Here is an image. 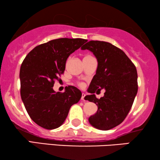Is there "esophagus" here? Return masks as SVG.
Instances as JSON below:
<instances>
[{
    "label": "esophagus",
    "instance_id": "34e87169",
    "mask_svg": "<svg viewBox=\"0 0 160 160\" xmlns=\"http://www.w3.org/2000/svg\"><path fill=\"white\" fill-rule=\"evenodd\" d=\"M85 96H86V94L82 93V98H81V100H83V101H86V100H85Z\"/></svg>",
    "mask_w": 160,
    "mask_h": 160
}]
</instances>
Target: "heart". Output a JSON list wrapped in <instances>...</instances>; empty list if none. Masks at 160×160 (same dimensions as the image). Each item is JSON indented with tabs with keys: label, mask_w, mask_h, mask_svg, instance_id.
Segmentation results:
<instances>
[{
	"label": "heart",
	"mask_w": 160,
	"mask_h": 160,
	"mask_svg": "<svg viewBox=\"0 0 160 160\" xmlns=\"http://www.w3.org/2000/svg\"><path fill=\"white\" fill-rule=\"evenodd\" d=\"M79 85H80L81 87H83V86H84V85H83V84H79Z\"/></svg>",
	"instance_id": "heart-1"
}]
</instances>
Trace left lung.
<instances>
[{"mask_svg": "<svg viewBox=\"0 0 160 160\" xmlns=\"http://www.w3.org/2000/svg\"><path fill=\"white\" fill-rule=\"evenodd\" d=\"M98 60L96 74L92 80L85 100L98 106V111L89 118L94 128L111 130L125 119L138 92V74L135 65L126 54L110 43L90 41L83 46ZM105 88L103 97L98 99L93 94Z\"/></svg>", "mask_w": 160, "mask_h": 160, "instance_id": "left-lung-1", "label": "left lung"}]
</instances>
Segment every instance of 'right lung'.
Listing matches in <instances>:
<instances>
[{"mask_svg":"<svg viewBox=\"0 0 160 160\" xmlns=\"http://www.w3.org/2000/svg\"><path fill=\"white\" fill-rule=\"evenodd\" d=\"M82 38H58L37 46L23 60L19 72L20 95L30 117L41 128L53 130L65 122L71 107L82 98L73 86L64 92L53 89L65 71L70 54L86 43Z\"/></svg>","mask_w":160,"mask_h":160,"instance_id":"1","label":"right lung"}]
</instances>
